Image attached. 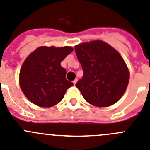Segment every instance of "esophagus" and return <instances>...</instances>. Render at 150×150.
I'll list each match as a JSON object with an SVG mask.
<instances>
[{
  "label": "esophagus",
  "instance_id": "34e87169",
  "mask_svg": "<svg viewBox=\"0 0 150 150\" xmlns=\"http://www.w3.org/2000/svg\"><path fill=\"white\" fill-rule=\"evenodd\" d=\"M76 82H77V79H75V80H74V81H73V83H74V85H75V84L76 83Z\"/></svg>",
  "mask_w": 150,
  "mask_h": 150
}]
</instances>
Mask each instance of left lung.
Listing matches in <instances>:
<instances>
[{"mask_svg": "<svg viewBox=\"0 0 150 150\" xmlns=\"http://www.w3.org/2000/svg\"><path fill=\"white\" fill-rule=\"evenodd\" d=\"M83 76L76 86L89 104L108 107L120 100L126 91L130 72L117 50L102 40L75 45Z\"/></svg>", "mask_w": 150, "mask_h": 150, "instance_id": "obj_1", "label": "left lung"}]
</instances>
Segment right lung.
<instances>
[{"label": "right lung", "instance_id": "right-lung-1", "mask_svg": "<svg viewBox=\"0 0 150 150\" xmlns=\"http://www.w3.org/2000/svg\"><path fill=\"white\" fill-rule=\"evenodd\" d=\"M73 51L71 46H41L25 58L19 83L28 100L45 108L62 100L67 89L74 83L66 79L67 71L61 62Z\"/></svg>", "mask_w": 150, "mask_h": 150}]
</instances>
